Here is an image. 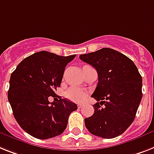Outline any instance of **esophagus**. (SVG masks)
<instances>
[{"label":"esophagus","instance_id":"esophagus-1","mask_svg":"<svg viewBox=\"0 0 154 154\" xmlns=\"http://www.w3.org/2000/svg\"><path fill=\"white\" fill-rule=\"evenodd\" d=\"M82 106H83V105H82V104H79V105H78V108H79V109H81V108H82Z\"/></svg>","mask_w":154,"mask_h":154}]
</instances>
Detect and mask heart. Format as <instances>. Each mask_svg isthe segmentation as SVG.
<instances>
[{
    "label": "heart",
    "instance_id": "1",
    "mask_svg": "<svg viewBox=\"0 0 154 154\" xmlns=\"http://www.w3.org/2000/svg\"><path fill=\"white\" fill-rule=\"evenodd\" d=\"M87 94L88 93L86 90L77 86H72L65 93L66 97L74 102H81L87 97Z\"/></svg>",
    "mask_w": 154,
    "mask_h": 154
}]
</instances>
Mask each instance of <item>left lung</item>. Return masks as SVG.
<instances>
[{"label":"left lung","mask_w":154,"mask_h":154,"mask_svg":"<svg viewBox=\"0 0 154 154\" xmlns=\"http://www.w3.org/2000/svg\"><path fill=\"white\" fill-rule=\"evenodd\" d=\"M79 58L92 65L98 75L97 87L91 95L97 102L94 105V114L85 119L86 128L103 138L119 136L134 121L143 97V79L138 68L130 58L110 48Z\"/></svg>","instance_id":"left-lung-1"}]
</instances>
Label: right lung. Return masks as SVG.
<instances>
[{"mask_svg":"<svg viewBox=\"0 0 154 154\" xmlns=\"http://www.w3.org/2000/svg\"><path fill=\"white\" fill-rule=\"evenodd\" d=\"M75 56L38 52L23 60L11 73L8 99L19 125L31 136L47 139L61 134L69 115L78 109L61 97L57 102L49 101L57 95L65 67Z\"/></svg>","mask_w":154,"mask_h":154,"instance_id":"right-lung-1","label":"right lung"}]
</instances>
